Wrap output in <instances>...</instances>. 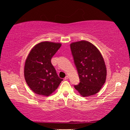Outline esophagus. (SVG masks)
<instances>
[{"label": "esophagus", "mask_w": 130, "mask_h": 130, "mask_svg": "<svg viewBox=\"0 0 130 130\" xmlns=\"http://www.w3.org/2000/svg\"><path fill=\"white\" fill-rule=\"evenodd\" d=\"M68 78H69V76H66L64 78V80H68Z\"/></svg>", "instance_id": "1"}]
</instances>
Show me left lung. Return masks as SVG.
Segmentation results:
<instances>
[{
  "instance_id": "left-lung-1",
  "label": "left lung",
  "mask_w": 130,
  "mask_h": 130,
  "mask_svg": "<svg viewBox=\"0 0 130 130\" xmlns=\"http://www.w3.org/2000/svg\"><path fill=\"white\" fill-rule=\"evenodd\" d=\"M80 83L74 88L81 96H89L99 92L106 80L107 69L102 54L87 41L70 44Z\"/></svg>"
}]
</instances>
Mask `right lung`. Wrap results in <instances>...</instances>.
I'll return each instance as SVG.
<instances>
[{
    "instance_id": "right-lung-1",
    "label": "right lung",
    "mask_w": 130,
    "mask_h": 130,
    "mask_svg": "<svg viewBox=\"0 0 130 130\" xmlns=\"http://www.w3.org/2000/svg\"><path fill=\"white\" fill-rule=\"evenodd\" d=\"M61 46L60 43L42 42L35 46L28 54L24 76L28 86L36 94L49 96L63 80L57 75L51 62Z\"/></svg>"
}]
</instances>
